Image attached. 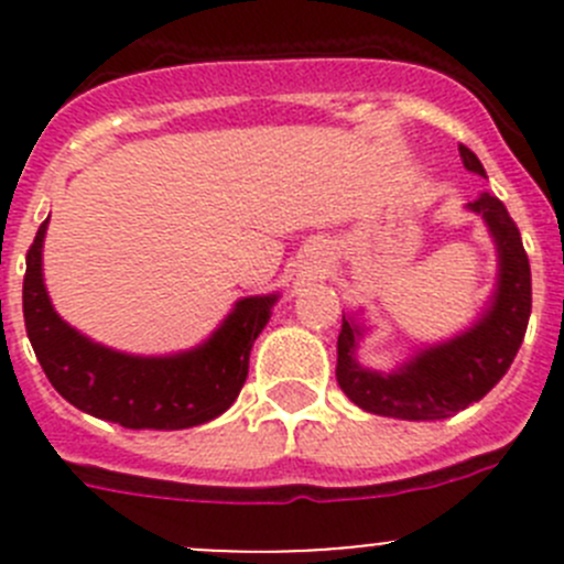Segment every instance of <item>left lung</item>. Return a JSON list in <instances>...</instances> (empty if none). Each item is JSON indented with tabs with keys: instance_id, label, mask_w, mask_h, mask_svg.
<instances>
[{
	"instance_id": "obj_1",
	"label": "left lung",
	"mask_w": 564,
	"mask_h": 564,
	"mask_svg": "<svg viewBox=\"0 0 564 564\" xmlns=\"http://www.w3.org/2000/svg\"><path fill=\"white\" fill-rule=\"evenodd\" d=\"M464 169L486 176L471 150L458 147ZM466 209L480 215L497 248V283L480 316L453 338L414 349L392 371H377L357 360L368 327L362 311L344 316L338 335L340 390L351 403L371 414L395 420H445L480 401L508 373L532 314V272L519 226L505 204L491 193H480Z\"/></svg>"
}]
</instances>
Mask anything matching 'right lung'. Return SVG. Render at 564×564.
<instances>
[{
	"label": "right lung",
	"mask_w": 564,
	"mask_h": 564,
	"mask_svg": "<svg viewBox=\"0 0 564 564\" xmlns=\"http://www.w3.org/2000/svg\"><path fill=\"white\" fill-rule=\"evenodd\" d=\"M48 218L26 253L24 322L54 390L82 412L135 431H180L220 417L246 384L253 340L281 294L237 300L231 314L193 349L128 355L78 333L51 305L43 281Z\"/></svg>",
	"instance_id": "add662e5"
}]
</instances>
